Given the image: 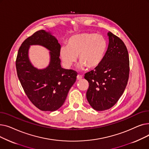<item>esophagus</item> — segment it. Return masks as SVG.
Returning <instances> with one entry per match:
<instances>
[{
	"label": "esophagus",
	"mask_w": 149,
	"mask_h": 149,
	"mask_svg": "<svg viewBox=\"0 0 149 149\" xmlns=\"http://www.w3.org/2000/svg\"><path fill=\"white\" fill-rule=\"evenodd\" d=\"M83 78V76L81 75H80V74H79L77 76V80H81V79Z\"/></svg>",
	"instance_id": "obj_1"
}]
</instances>
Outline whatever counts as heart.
Listing matches in <instances>:
<instances>
[{"instance_id":"heart-1","label":"heart","mask_w":149,"mask_h":149,"mask_svg":"<svg viewBox=\"0 0 149 149\" xmlns=\"http://www.w3.org/2000/svg\"><path fill=\"white\" fill-rule=\"evenodd\" d=\"M108 47L104 37L93 33H83L70 37L68 46H62L60 57L66 68H70L79 56L81 69H95L102 63Z\"/></svg>"}]
</instances>
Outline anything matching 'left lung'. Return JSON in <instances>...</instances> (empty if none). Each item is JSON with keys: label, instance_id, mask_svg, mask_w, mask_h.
Returning a JSON list of instances; mask_svg holds the SVG:
<instances>
[{"label": "left lung", "instance_id": "obj_1", "mask_svg": "<svg viewBox=\"0 0 149 149\" xmlns=\"http://www.w3.org/2000/svg\"><path fill=\"white\" fill-rule=\"evenodd\" d=\"M108 36L109 46L102 63L84 77L89 82L87 100L98 111L107 110L117 103L129 77V57L126 45L111 32Z\"/></svg>", "mask_w": 149, "mask_h": 149}]
</instances>
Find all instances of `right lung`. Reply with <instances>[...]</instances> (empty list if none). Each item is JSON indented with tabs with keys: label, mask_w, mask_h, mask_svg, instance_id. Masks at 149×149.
I'll return each mask as SVG.
<instances>
[{
	"label": "right lung",
	"mask_w": 149,
	"mask_h": 149,
	"mask_svg": "<svg viewBox=\"0 0 149 149\" xmlns=\"http://www.w3.org/2000/svg\"><path fill=\"white\" fill-rule=\"evenodd\" d=\"M32 44L43 45L51 51L50 64L46 69L38 70L30 64L27 52ZM60 48L56 38L40 30L22 43L15 60L17 74L25 93L31 102L43 111H56L63 104L77 79L75 70L61 68Z\"/></svg>",
	"instance_id": "1"
}]
</instances>
